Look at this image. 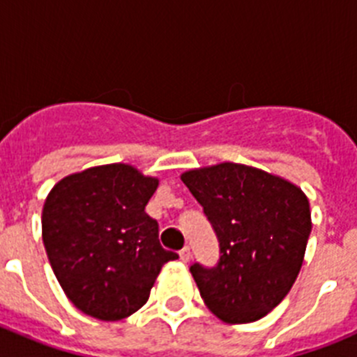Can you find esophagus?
<instances>
[{"label":"esophagus","mask_w":357,"mask_h":357,"mask_svg":"<svg viewBox=\"0 0 357 357\" xmlns=\"http://www.w3.org/2000/svg\"><path fill=\"white\" fill-rule=\"evenodd\" d=\"M178 255H181L182 263H188V261L191 259V250H189V247H184L181 252H178Z\"/></svg>","instance_id":"34e87169"}]
</instances>
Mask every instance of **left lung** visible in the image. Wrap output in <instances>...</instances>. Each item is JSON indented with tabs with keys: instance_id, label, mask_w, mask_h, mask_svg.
<instances>
[{
	"instance_id": "obj_1",
	"label": "left lung",
	"mask_w": 357,
	"mask_h": 357,
	"mask_svg": "<svg viewBox=\"0 0 357 357\" xmlns=\"http://www.w3.org/2000/svg\"><path fill=\"white\" fill-rule=\"evenodd\" d=\"M220 241L214 268L191 266L207 307L225 324L266 317L295 284L311 234L301 188L254 166L220 162L184 172Z\"/></svg>"
}]
</instances>
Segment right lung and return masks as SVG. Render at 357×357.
Returning <instances> with one entry per match:
<instances>
[{
	"label": "right lung",
	"instance_id": "right-lung-1",
	"mask_svg": "<svg viewBox=\"0 0 357 357\" xmlns=\"http://www.w3.org/2000/svg\"><path fill=\"white\" fill-rule=\"evenodd\" d=\"M159 178L130 164H103L56 182L43 207V243L56 280L82 313L103 321L146 304L160 268L178 259L164 250L144 213Z\"/></svg>",
	"mask_w": 357,
	"mask_h": 357
}]
</instances>
